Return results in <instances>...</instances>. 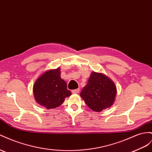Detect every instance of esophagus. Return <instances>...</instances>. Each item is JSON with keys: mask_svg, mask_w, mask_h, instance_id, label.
Masks as SVG:
<instances>
[{"mask_svg": "<svg viewBox=\"0 0 152 152\" xmlns=\"http://www.w3.org/2000/svg\"><path fill=\"white\" fill-rule=\"evenodd\" d=\"M80 91V89H73L72 91V93L73 94H76V93H79Z\"/></svg>", "mask_w": 152, "mask_h": 152, "instance_id": "obj_1", "label": "esophagus"}]
</instances>
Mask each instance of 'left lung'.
Segmentation results:
<instances>
[{"instance_id":"left-lung-1","label":"left lung","mask_w":152,"mask_h":152,"mask_svg":"<svg viewBox=\"0 0 152 152\" xmlns=\"http://www.w3.org/2000/svg\"><path fill=\"white\" fill-rule=\"evenodd\" d=\"M116 93V86L109 77L104 73L92 72L80 96L90 109L101 112L113 105Z\"/></svg>"}]
</instances>
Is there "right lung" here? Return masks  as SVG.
<instances>
[{
	"label": "right lung",
	"mask_w": 152,
	"mask_h": 152,
	"mask_svg": "<svg viewBox=\"0 0 152 152\" xmlns=\"http://www.w3.org/2000/svg\"><path fill=\"white\" fill-rule=\"evenodd\" d=\"M60 68L43 72L33 86V93L37 103L48 109H55L62 104L65 98L72 95L66 83L61 78Z\"/></svg>",
	"instance_id": "right-lung-1"
}]
</instances>
